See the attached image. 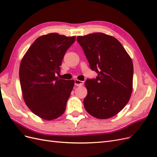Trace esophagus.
<instances>
[{
  "label": "esophagus",
  "mask_w": 157,
  "mask_h": 157,
  "mask_svg": "<svg viewBox=\"0 0 157 157\" xmlns=\"http://www.w3.org/2000/svg\"><path fill=\"white\" fill-rule=\"evenodd\" d=\"M75 84L76 86H83L84 82L81 81V80H79L78 79H75Z\"/></svg>",
  "instance_id": "1"
}]
</instances>
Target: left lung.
<instances>
[{"mask_svg":"<svg viewBox=\"0 0 157 157\" xmlns=\"http://www.w3.org/2000/svg\"><path fill=\"white\" fill-rule=\"evenodd\" d=\"M90 67L98 73L85 82L88 94L84 106L92 116L107 119L119 113L129 101L133 89L132 59L115 37L102 33L78 36Z\"/></svg>","mask_w":157,"mask_h":157,"instance_id":"8db88e82","label":"left lung"}]
</instances>
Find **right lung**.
Listing matches in <instances>:
<instances>
[{"instance_id": "add662e5", "label": "right lung", "mask_w": 157, "mask_h": 157, "mask_svg": "<svg viewBox=\"0 0 157 157\" xmlns=\"http://www.w3.org/2000/svg\"><path fill=\"white\" fill-rule=\"evenodd\" d=\"M75 39L56 33L42 35L21 59L19 75L23 99L30 110L44 120H54L65 112L75 80L56 75L59 74L64 55Z\"/></svg>"}]
</instances>
